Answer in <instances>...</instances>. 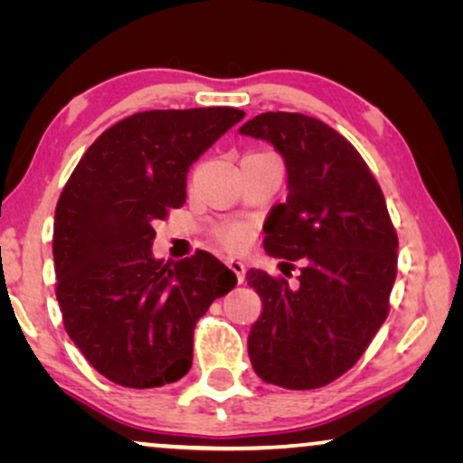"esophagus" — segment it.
Masks as SVG:
<instances>
[{
  "label": "esophagus",
  "instance_id": "1",
  "mask_svg": "<svg viewBox=\"0 0 463 463\" xmlns=\"http://www.w3.org/2000/svg\"><path fill=\"white\" fill-rule=\"evenodd\" d=\"M227 268H230L232 271H233V274H236L238 276V282H242L244 280V263L242 261H240V259H227Z\"/></svg>",
  "mask_w": 463,
  "mask_h": 463
}]
</instances>
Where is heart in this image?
Masks as SVG:
<instances>
[{"instance_id": "heart-1", "label": "heart", "mask_w": 463, "mask_h": 463, "mask_svg": "<svg viewBox=\"0 0 463 463\" xmlns=\"http://www.w3.org/2000/svg\"><path fill=\"white\" fill-rule=\"evenodd\" d=\"M244 233L246 230L242 225H227L223 230L217 232V238L221 244L227 246V249H236V246L244 242Z\"/></svg>"}]
</instances>
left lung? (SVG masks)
Here are the masks:
<instances>
[{"label": "left lung", "instance_id": "left-lung-1", "mask_svg": "<svg viewBox=\"0 0 463 463\" xmlns=\"http://www.w3.org/2000/svg\"><path fill=\"white\" fill-rule=\"evenodd\" d=\"M240 132L284 157L288 195L265 219V252L287 278L249 269L263 301L249 356L263 382L314 390L350 371L390 312L398 236L382 187L356 147L320 119L268 111ZM288 267L289 271L283 269Z\"/></svg>", "mask_w": 463, "mask_h": 463}]
</instances>
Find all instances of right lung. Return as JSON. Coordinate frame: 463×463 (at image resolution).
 I'll return each mask as SVG.
<instances>
[{
    "instance_id": "add662e5",
    "label": "right lung",
    "mask_w": 463,
    "mask_h": 463,
    "mask_svg": "<svg viewBox=\"0 0 463 463\" xmlns=\"http://www.w3.org/2000/svg\"><path fill=\"white\" fill-rule=\"evenodd\" d=\"M244 118L233 107L154 109L94 141L56 204L52 255L65 331L124 388H160L192 369L194 328L238 278L206 250L154 259L156 221L185 202L187 170Z\"/></svg>"
}]
</instances>
